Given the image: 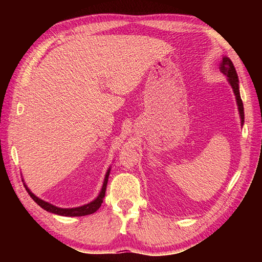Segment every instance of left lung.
<instances>
[{
    "mask_svg": "<svg viewBox=\"0 0 262 262\" xmlns=\"http://www.w3.org/2000/svg\"><path fill=\"white\" fill-rule=\"evenodd\" d=\"M220 70L222 74H224L225 76H227L228 82L232 88L234 96H236L239 115H241V122L243 126L244 125V106H243V101L241 98V92H239V79H238V75L236 73V68H234L232 61L230 60L228 56L223 55V57H222Z\"/></svg>",
    "mask_w": 262,
    "mask_h": 262,
    "instance_id": "left-lung-1",
    "label": "left lung"
}]
</instances>
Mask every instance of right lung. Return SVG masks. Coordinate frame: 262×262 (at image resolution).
<instances>
[{"label":"right lung","mask_w":262,"mask_h":262,"mask_svg":"<svg viewBox=\"0 0 262 262\" xmlns=\"http://www.w3.org/2000/svg\"><path fill=\"white\" fill-rule=\"evenodd\" d=\"M110 172H111V167H108L107 172H106L105 178H104V183H103V186H101V189H100V192L98 194V196H97L95 200L91 201L90 203H86V205H83L81 207H75V208L56 207L54 205H52V203H50V202L43 201V200H41V199H39L37 195H34L32 192H31L30 188L28 187V186H26L25 183H24V186H25L26 190H28V193L30 194V196L34 200V202H37V205L40 206L42 209H45L48 212H52V214H56V215H60V216H68V217L85 216V215L94 214V212H96L97 210L99 209L101 203H103L105 192H106V186H107V181H108Z\"/></svg>","instance_id":"add662e5"}]
</instances>
